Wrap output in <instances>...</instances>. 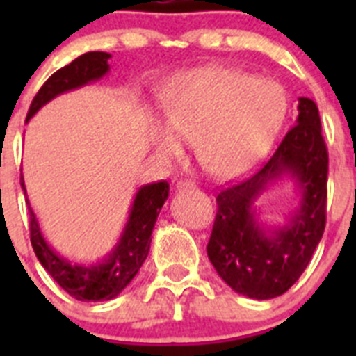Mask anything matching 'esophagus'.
Returning <instances> with one entry per match:
<instances>
[{"instance_id": "esophagus-1", "label": "esophagus", "mask_w": 356, "mask_h": 356, "mask_svg": "<svg viewBox=\"0 0 356 356\" xmlns=\"http://www.w3.org/2000/svg\"><path fill=\"white\" fill-rule=\"evenodd\" d=\"M194 187H196V185H194V181L191 180H180L178 184H176V188H178V191H181V188H194Z\"/></svg>"}]
</instances>
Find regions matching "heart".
<instances>
[{"instance_id": "b5f03b06", "label": "heart", "mask_w": 356, "mask_h": 356, "mask_svg": "<svg viewBox=\"0 0 356 356\" xmlns=\"http://www.w3.org/2000/svg\"><path fill=\"white\" fill-rule=\"evenodd\" d=\"M168 127L155 134L156 149L175 159L181 140L196 143L200 163L216 176H237L271 149L289 114L284 85L237 69L181 72L163 90Z\"/></svg>"}]
</instances>
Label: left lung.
Masks as SVG:
<instances>
[{
	"instance_id": "obj_1",
	"label": "left lung",
	"mask_w": 356,
	"mask_h": 356,
	"mask_svg": "<svg viewBox=\"0 0 356 356\" xmlns=\"http://www.w3.org/2000/svg\"><path fill=\"white\" fill-rule=\"evenodd\" d=\"M298 110L296 124L271 160L217 196L207 253L217 275L253 300L287 292L307 269L325 232L328 151L319 110L310 97H300ZM284 177L295 181L298 205L284 225L267 227L258 219L254 203L269 184Z\"/></svg>"
}]
</instances>
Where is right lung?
<instances>
[{"mask_svg":"<svg viewBox=\"0 0 356 356\" xmlns=\"http://www.w3.org/2000/svg\"><path fill=\"white\" fill-rule=\"evenodd\" d=\"M110 56L112 55L105 51H89L74 58L65 67L53 72L33 97L26 121L56 96L102 80L110 71ZM21 187L26 196L23 175H21ZM168 196V181L143 185L135 194L130 216L115 246L102 260L92 264L71 262L56 253L42 235L37 216L28 201L31 246L44 269L69 296L80 301H108L121 294L134 276L139 273L140 266L149 253L151 234L155 228L156 217Z\"/></svg>","mask_w":356,"mask_h":356,"instance_id":"right-lung-1","label":"right lung"}]
</instances>
